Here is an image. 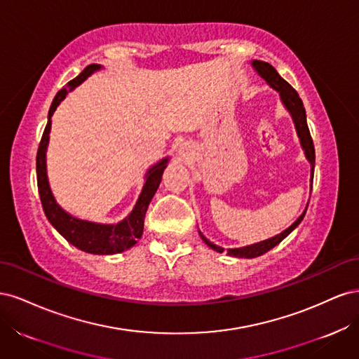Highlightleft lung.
<instances>
[{"instance_id":"left-lung-1","label":"left lung","mask_w":359,"mask_h":359,"mask_svg":"<svg viewBox=\"0 0 359 359\" xmlns=\"http://www.w3.org/2000/svg\"><path fill=\"white\" fill-rule=\"evenodd\" d=\"M253 67L257 70V73L262 76V78L273 86L274 90H277L280 93V97H281V102L285 103V106L287 107V111L290 112L292 118H293V123H295V127H297V132H298V136H299V140H301V145L304 148V151H306V157L309 158L310 165H311V184H313V172H314V145H313V139H311V135H310V130H309V126H307V116H306V109H304V104H302V100L299 99L298 93L292 88V85H289L281 76L277 73V70L271 66V64L265 62V61H253ZM306 211L307 208L304 210V212L301 214L299 219L293 223L290 227H287V229L285 232H281L280 235H276L274 238H269V240H265L262 243H257V244H253V245H247V247H243V248H229L227 250V255L229 256H235V257H257V256H262L264 253L269 252L271 248H274L277 244H280L281 241L285 240V238L295 229V227L302 222L304 215H306ZM201 233V232H199ZM201 238L205 241V244L211 247L212 250H215V252L219 253H223L222 247L215 245L212 243H210L206 238L201 233Z\"/></svg>"}]
</instances>
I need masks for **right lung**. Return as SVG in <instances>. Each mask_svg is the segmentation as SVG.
<instances>
[{"mask_svg":"<svg viewBox=\"0 0 359 359\" xmlns=\"http://www.w3.org/2000/svg\"><path fill=\"white\" fill-rule=\"evenodd\" d=\"M99 64H90L83 69V72L72 79L67 86L61 88L55 99H53L49 115H48V124L43 132L41 140L37 149V187L43 211H45L48 220L55 229L66 238V240L78 247L82 252L93 253V255H115L121 253L124 250L133 247L144 232V222L145 214L148 210V205L156 194L160 181L163 177V170L166 169L168 158L161 160L158 165L153 166L147 173V182L142 189V193L135 205L133 211L130 212L127 219H124L118 224H99L74 219L70 214H67L64 210L60 208V205L55 202L52 196V191L49 189L48 175H46V147L49 140V132H50V116L55 112L57 106L64 100V97L67 95L69 91H72L74 86H78L81 82H83L88 76L99 70Z\"/></svg>","mask_w":359,"mask_h":359,"instance_id":"obj_1","label":"right lung"}]
</instances>
